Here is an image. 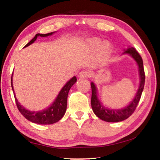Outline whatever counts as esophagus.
Segmentation results:
<instances>
[{
	"label": "esophagus",
	"instance_id": "1",
	"mask_svg": "<svg viewBox=\"0 0 160 160\" xmlns=\"http://www.w3.org/2000/svg\"><path fill=\"white\" fill-rule=\"evenodd\" d=\"M90 72L87 71V70H82V71L79 72V74H78V78H80V79H85L86 78L90 77Z\"/></svg>",
	"mask_w": 160,
	"mask_h": 160
}]
</instances>
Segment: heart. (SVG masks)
<instances>
[{
  "mask_svg": "<svg viewBox=\"0 0 160 160\" xmlns=\"http://www.w3.org/2000/svg\"><path fill=\"white\" fill-rule=\"evenodd\" d=\"M88 45L91 49L97 48V56L99 58L105 59L110 56L113 49V46L109 42L104 41L101 42V40L97 38H92L88 41Z\"/></svg>",
  "mask_w": 160,
  "mask_h": 160,
  "instance_id": "b5f03b06",
  "label": "heart"
}]
</instances>
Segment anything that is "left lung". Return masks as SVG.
<instances>
[{"label":"left lung","instance_id":"1","mask_svg":"<svg viewBox=\"0 0 160 160\" xmlns=\"http://www.w3.org/2000/svg\"><path fill=\"white\" fill-rule=\"evenodd\" d=\"M123 54L131 56L132 58L137 63L138 67L140 83L138 90L135 93L133 99L129 104L125 107L121 109H110L107 107H105L101 102L98 97L97 88L93 82H91L92 88V98H91V106L92 108L93 112L97 117L107 122H120L128 118L136 108L138 104L140 101L141 94L144 89L145 85V72L143 68V62L141 56L137 52V51L133 47H128L126 49H123Z\"/></svg>","mask_w":160,"mask_h":160}]
</instances>
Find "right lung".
Instances as JSON below:
<instances>
[{
    "label": "right lung",
    "instance_id": "obj_1",
    "mask_svg": "<svg viewBox=\"0 0 160 160\" xmlns=\"http://www.w3.org/2000/svg\"><path fill=\"white\" fill-rule=\"evenodd\" d=\"M56 32H51V33L42 34H37L35 37L27 44L25 47H28L36 41L38 37H46L48 36H51ZM13 75V74H12ZM12 75L11 77V86L12 89L14 93L16 104L20 112L22 113L24 117L28 119V121H31L32 123L41 124V125H49L58 122L59 120L63 118L65 113L67 109V99L68 94L70 89L71 87L76 82L77 78L75 76L72 77L71 79L69 80L65 84V85L62 88L61 91L59 92L58 94L56 97L55 100L53 102L49 107H48L47 109H43L41 111H30L24 107L20 102H18L15 97V94L13 89L12 85Z\"/></svg>",
    "mask_w": 160,
    "mask_h": 160
}]
</instances>
